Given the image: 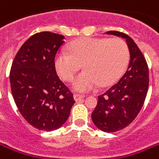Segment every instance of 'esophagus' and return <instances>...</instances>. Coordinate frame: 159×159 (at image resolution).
I'll list each match as a JSON object with an SVG mask.
<instances>
[{"label": "esophagus", "instance_id": "34e87169", "mask_svg": "<svg viewBox=\"0 0 159 159\" xmlns=\"http://www.w3.org/2000/svg\"><path fill=\"white\" fill-rule=\"evenodd\" d=\"M73 98H74V100H75V102H79V101L84 99V96H83V95H79V94H74Z\"/></svg>", "mask_w": 159, "mask_h": 159}]
</instances>
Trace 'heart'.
<instances>
[{
  "label": "heart",
  "instance_id": "heart-1",
  "mask_svg": "<svg viewBox=\"0 0 159 159\" xmlns=\"http://www.w3.org/2000/svg\"><path fill=\"white\" fill-rule=\"evenodd\" d=\"M69 52L61 50L55 57L58 75L70 82L81 68L84 70L74 80L76 92H89L99 86H108L116 81L129 60V48L120 38H86L70 44Z\"/></svg>",
  "mask_w": 159,
  "mask_h": 159
}]
</instances>
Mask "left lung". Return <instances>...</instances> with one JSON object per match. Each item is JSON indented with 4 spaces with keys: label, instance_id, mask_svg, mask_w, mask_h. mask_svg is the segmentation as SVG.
Instances as JSON below:
<instances>
[{
    "label": "left lung",
    "instance_id": "1",
    "mask_svg": "<svg viewBox=\"0 0 159 159\" xmlns=\"http://www.w3.org/2000/svg\"><path fill=\"white\" fill-rule=\"evenodd\" d=\"M125 39L129 60L125 73L104 94L98 97V105L91 114L94 125L104 132H116L125 128L142 109L149 87L147 62L132 39L118 31H108Z\"/></svg>",
    "mask_w": 159,
    "mask_h": 159
}]
</instances>
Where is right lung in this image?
Listing matches in <instances>:
<instances>
[{
    "mask_svg": "<svg viewBox=\"0 0 159 159\" xmlns=\"http://www.w3.org/2000/svg\"><path fill=\"white\" fill-rule=\"evenodd\" d=\"M63 40V35L47 31L34 34L22 44L12 63L9 77L16 106L30 125L41 130L60 128L75 103L55 67Z\"/></svg>",
    "mask_w": 159,
    "mask_h": 159,
    "instance_id": "right-lung-1",
    "label": "right lung"
}]
</instances>
